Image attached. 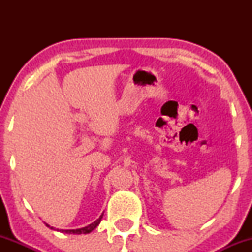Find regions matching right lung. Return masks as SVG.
Here are the masks:
<instances>
[{"label":"right lung","instance_id":"1","mask_svg":"<svg viewBox=\"0 0 252 252\" xmlns=\"http://www.w3.org/2000/svg\"><path fill=\"white\" fill-rule=\"evenodd\" d=\"M102 218H103V215L100 216L99 218L97 219V220L91 222V224L88 225V226H85V227L76 228V230H58V231H60V232H63V233H73V235H86V233H90L91 231H94V228H96L98 225H99V222H100V220H102ZM46 226L52 228V230H54V228L50 226L48 224H46Z\"/></svg>","mask_w":252,"mask_h":252}]
</instances>
